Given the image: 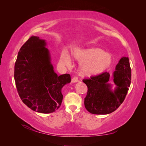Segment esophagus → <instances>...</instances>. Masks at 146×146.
<instances>
[{
  "instance_id": "obj_1",
  "label": "esophagus",
  "mask_w": 146,
  "mask_h": 146,
  "mask_svg": "<svg viewBox=\"0 0 146 146\" xmlns=\"http://www.w3.org/2000/svg\"><path fill=\"white\" fill-rule=\"evenodd\" d=\"M78 80V78L77 77H73L72 78V80H71V82L72 83H76V82H77Z\"/></svg>"
}]
</instances>
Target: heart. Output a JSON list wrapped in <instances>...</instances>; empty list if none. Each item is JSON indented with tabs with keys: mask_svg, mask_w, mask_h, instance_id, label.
Returning <instances> with one entry per match:
<instances>
[{
	"mask_svg": "<svg viewBox=\"0 0 146 146\" xmlns=\"http://www.w3.org/2000/svg\"><path fill=\"white\" fill-rule=\"evenodd\" d=\"M74 59L82 63L80 72L84 77L98 76L108 70L113 63V57L110 53L99 48H78L72 53ZM61 62L70 65L69 56L66 52L61 53Z\"/></svg>",
	"mask_w": 146,
	"mask_h": 146,
	"instance_id": "heart-1",
	"label": "heart"
}]
</instances>
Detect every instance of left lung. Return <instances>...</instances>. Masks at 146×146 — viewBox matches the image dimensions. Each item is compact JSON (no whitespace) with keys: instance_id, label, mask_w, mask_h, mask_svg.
I'll return each instance as SVG.
<instances>
[{"instance_id":"8db88e82","label":"left lung","mask_w":146,"mask_h":146,"mask_svg":"<svg viewBox=\"0 0 146 146\" xmlns=\"http://www.w3.org/2000/svg\"><path fill=\"white\" fill-rule=\"evenodd\" d=\"M110 75L104 72L99 76L85 79L88 87L85 107L94 114H107L115 111L124 100L131 83V68L128 57L122 56L112 74L115 85L109 83Z\"/></svg>"}]
</instances>
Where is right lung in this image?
I'll return each mask as SVG.
<instances>
[{"label":"right lung","mask_w":146,"mask_h":146,"mask_svg":"<svg viewBox=\"0 0 146 146\" xmlns=\"http://www.w3.org/2000/svg\"><path fill=\"white\" fill-rule=\"evenodd\" d=\"M45 39L32 36L21 47L15 65V80L22 101L40 113H50L62 102V88L70 82V76H58L51 63Z\"/></svg>","instance_id":"right-lung-1"}]
</instances>
